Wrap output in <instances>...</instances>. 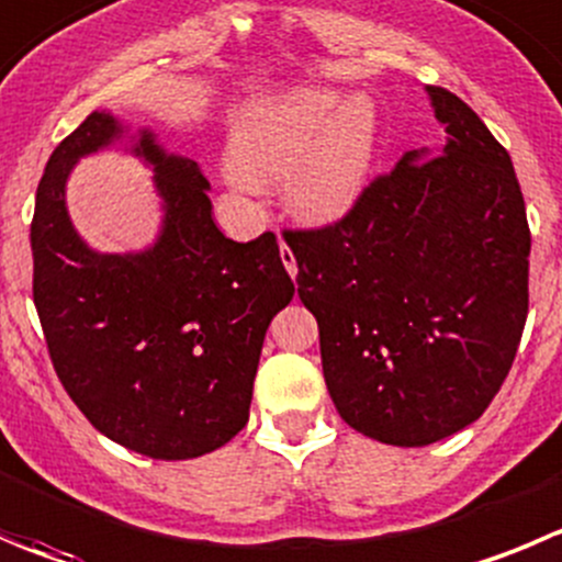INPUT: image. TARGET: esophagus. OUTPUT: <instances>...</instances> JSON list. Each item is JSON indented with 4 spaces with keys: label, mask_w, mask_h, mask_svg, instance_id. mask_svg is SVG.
Masks as SVG:
<instances>
[{
    "label": "esophagus",
    "mask_w": 562,
    "mask_h": 562,
    "mask_svg": "<svg viewBox=\"0 0 562 562\" xmlns=\"http://www.w3.org/2000/svg\"><path fill=\"white\" fill-rule=\"evenodd\" d=\"M281 261H284L286 272L295 278L297 276V261H295V254H292V248L286 243H281Z\"/></svg>",
    "instance_id": "34e87169"
}]
</instances>
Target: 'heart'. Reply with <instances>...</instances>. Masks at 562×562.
<instances>
[{"label":"heart","instance_id":"obj_1","mask_svg":"<svg viewBox=\"0 0 562 562\" xmlns=\"http://www.w3.org/2000/svg\"><path fill=\"white\" fill-rule=\"evenodd\" d=\"M378 112L370 99L303 88L259 101L239 115L228 140V181L284 179L286 204L308 221L345 215L370 179Z\"/></svg>","mask_w":562,"mask_h":562}]
</instances>
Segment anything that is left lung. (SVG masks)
<instances>
[{
	"label": "left lung",
	"mask_w": 562,
	"mask_h": 562,
	"mask_svg": "<svg viewBox=\"0 0 562 562\" xmlns=\"http://www.w3.org/2000/svg\"><path fill=\"white\" fill-rule=\"evenodd\" d=\"M427 93L445 151H408L328 226L284 228L336 411L394 447L432 445L483 416L530 308L510 154L467 101Z\"/></svg>",
	"instance_id": "obj_1"
}]
</instances>
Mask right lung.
Masks as SVG:
<instances>
[{
    "instance_id": "obj_1",
    "label": "right lung",
    "mask_w": 562,
    "mask_h": 562,
    "mask_svg": "<svg viewBox=\"0 0 562 562\" xmlns=\"http://www.w3.org/2000/svg\"><path fill=\"white\" fill-rule=\"evenodd\" d=\"M121 135L90 112L52 151L32 215V301L57 378L90 425L126 450L187 461L248 425L267 325L295 295L272 232L234 243L212 221L210 181L140 132L165 228L143 254H95L74 232V162Z\"/></svg>"
}]
</instances>
